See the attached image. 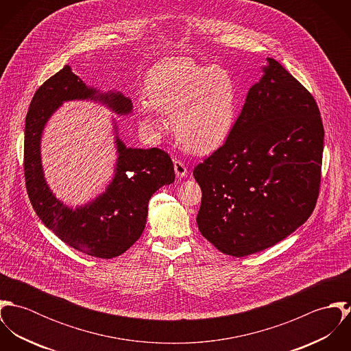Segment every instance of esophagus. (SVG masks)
<instances>
[{"label": "esophagus", "mask_w": 351, "mask_h": 351, "mask_svg": "<svg viewBox=\"0 0 351 351\" xmlns=\"http://www.w3.org/2000/svg\"><path fill=\"white\" fill-rule=\"evenodd\" d=\"M174 171L178 178H184L188 176V167L182 160H178V159L174 160Z\"/></svg>", "instance_id": "esophagus-1"}]
</instances>
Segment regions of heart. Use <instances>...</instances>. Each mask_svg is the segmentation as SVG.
<instances>
[{"mask_svg": "<svg viewBox=\"0 0 351 351\" xmlns=\"http://www.w3.org/2000/svg\"><path fill=\"white\" fill-rule=\"evenodd\" d=\"M145 92L147 101L138 109L145 131L158 134L160 112L171 114L176 138L197 154L220 147L235 125L238 89L224 67L184 56L166 58L147 73Z\"/></svg>", "mask_w": 351, "mask_h": 351, "instance_id": "heart-1", "label": "heart"}]
</instances>
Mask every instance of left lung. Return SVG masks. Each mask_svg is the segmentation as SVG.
<instances>
[{
  "label": "left lung",
  "instance_id": "8db88e82",
  "mask_svg": "<svg viewBox=\"0 0 351 351\" xmlns=\"http://www.w3.org/2000/svg\"><path fill=\"white\" fill-rule=\"evenodd\" d=\"M266 60L226 143L193 170L201 235L232 256L295 232L319 195L324 130L317 104L276 59Z\"/></svg>",
  "mask_w": 351,
  "mask_h": 351
}]
</instances>
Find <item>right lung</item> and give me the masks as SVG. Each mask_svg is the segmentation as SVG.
I'll return each mask as SVG.
<instances>
[{"label":"right lung","instance_id":"right-lung-1","mask_svg":"<svg viewBox=\"0 0 351 351\" xmlns=\"http://www.w3.org/2000/svg\"><path fill=\"white\" fill-rule=\"evenodd\" d=\"M100 102L119 116L132 112V102L120 92L100 93L88 86L66 64L35 93L25 119L24 174L29 201L43 224L75 250L96 258H114L128 250L142 235L151 196L174 182V166L159 149L127 147L113 120L116 165L105 192L95 200L73 208L55 197L45 178L40 142L51 116L66 101Z\"/></svg>","mask_w":351,"mask_h":351}]
</instances>
